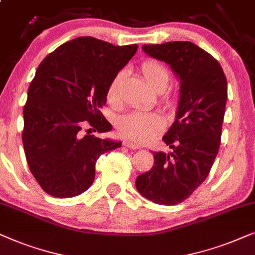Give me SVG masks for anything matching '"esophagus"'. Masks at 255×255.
I'll return each instance as SVG.
<instances>
[{
  "label": "esophagus",
  "mask_w": 255,
  "mask_h": 255,
  "mask_svg": "<svg viewBox=\"0 0 255 255\" xmlns=\"http://www.w3.org/2000/svg\"><path fill=\"white\" fill-rule=\"evenodd\" d=\"M122 144H124L125 147H127V148H129V149H138V145L137 144H135V143H133V142H129V141H125Z\"/></svg>",
  "instance_id": "1"
}]
</instances>
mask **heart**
Wrapping results in <instances>:
<instances>
[{"instance_id":"heart-1","label":"heart","mask_w":255,"mask_h":255,"mask_svg":"<svg viewBox=\"0 0 255 255\" xmlns=\"http://www.w3.org/2000/svg\"><path fill=\"white\" fill-rule=\"evenodd\" d=\"M141 72L149 86L155 91L164 90L170 81V72L161 62L148 59L141 64ZM125 78V71H119L112 78L107 86L106 96L110 101H114L119 96L121 81ZM164 127V120L156 113L133 112L126 114L118 120L117 128L121 136L130 138L138 143L148 142Z\"/></svg>"}]
</instances>
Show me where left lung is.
<instances>
[{
  "instance_id": "obj_1",
  "label": "left lung",
  "mask_w": 255,
  "mask_h": 255,
  "mask_svg": "<svg viewBox=\"0 0 255 255\" xmlns=\"http://www.w3.org/2000/svg\"><path fill=\"white\" fill-rule=\"evenodd\" d=\"M142 50L170 65L181 90L176 120L163 136L172 151L155 152V165L137 176L135 185L149 201L175 205L205 181L218 154L227 80L220 64L191 42L151 44Z\"/></svg>"
}]
</instances>
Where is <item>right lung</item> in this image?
Instances as JSON below:
<instances>
[{"label":"right lung","mask_w":255,"mask_h":255,"mask_svg":"<svg viewBox=\"0 0 255 255\" xmlns=\"http://www.w3.org/2000/svg\"><path fill=\"white\" fill-rule=\"evenodd\" d=\"M137 47L78 37L39 64L23 110L22 141L30 171L46 193L67 198L86 191L99 156L121 147V142L90 133L112 129L99 110L107 101L111 79ZM83 128H89L86 135Z\"/></svg>","instance_id":"obj_1"}]
</instances>
